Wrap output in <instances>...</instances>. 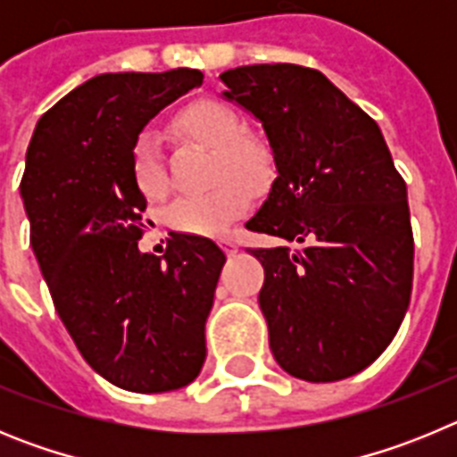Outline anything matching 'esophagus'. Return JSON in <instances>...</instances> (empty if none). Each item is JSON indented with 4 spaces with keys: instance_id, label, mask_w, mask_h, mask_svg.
<instances>
[{
    "instance_id": "34e87169",
    "label": "esophagus",
    "mask_w": 457,
    "mask_h": 457,
    "mask_svg": "<svg viewBox=\"0 0 457 457\" xmlns=\"http://www.w3.org/2000/svg\"><path fill=\"white\" fill-rule=\"evenodd\" d=\"M220 247L224 249L226 253H228V256H233V253H237V245L233 240H228V237H226V240H220Z\"/></svg>"
}]
</instances>
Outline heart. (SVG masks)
Returning a JSON list of instances; mask_svg holds the SVG:
<instances>
[{"label":"heart","mask_w":457,"mask_h":457,"mask_svg":"<svg viewBox=\"0 0 457 457\" xmlns=\"http://www.w3.org/2000/svg\"><path fill=\"white\" fill-rule=\"evenodd\" d=\"M176 128L215 151L212 180L220 185L205 194L179 196L167 208L169 226L192 236H224L249 208V192L244 186L256 189L272 176V153L263 141L245 137V120L220 100L204 98L185 104L176 116ZM130 157L139 192L148 199H162L169 189V176L155 132L141 130L135 137Z\"/></svg>","instance_id":"b5f03b06"}]
</instances>
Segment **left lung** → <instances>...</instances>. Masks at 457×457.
Here are the masks:
<instances>
[{
    "instance_id": "left-lung-1",
    "label": "left lung",
    "mask_w": 457,
    "mask_h": 457,
    "mask_svg": "<svg viewBox=\"0 0 457 457\" xmlns=\"http://www.w3.org/2000/svg\"><path fill=\"white\" fill-rule=\"evenodd\" d=\"M226 100L263 123L277 179L247 221L297 247L252 249L277 364L306 382L364 370L394 341L411 293L407 187L378 123L320 71L221 72Z\"/></svg>"
}]
</instances>
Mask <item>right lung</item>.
Listing matches in <instances>:
<instances>
[{
  "mask_svg": "<svg viewBox=\"0 0 457 457\" xmlns=\"http://www.w3.org/2000/svg\"><path fill=\"white\" fill-rule=\"evenodd\" d=\"M204 75L104 72L40 116L20 194L54 309L87 364L137 394L189 385L205 361V320L226 256L173 233L164 256L139 252L146 196L132 144Z\"/></svg>",
  "mask_w": 457,
  "mask_h": 457,
  "instance_id": "right-lung-1",
  "label": "right lung"
}]
</instances>
